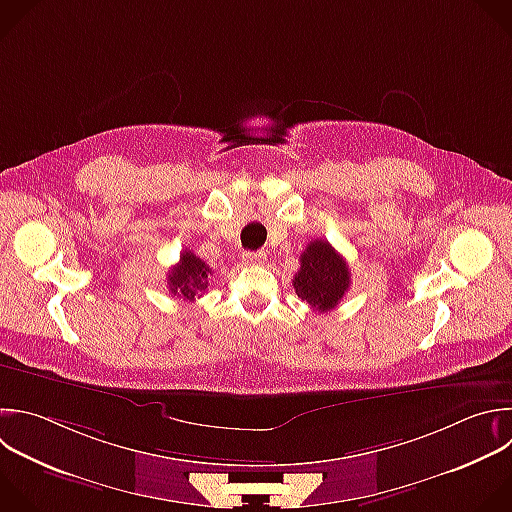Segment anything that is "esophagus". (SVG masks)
<instances>
[{
  "instance_id": "34e87169",
  "label": "esophagus",
  "mask_w": 512,
  "mask_h": 512,
  "mask_svg": "<svg viewBox=\"0 0 512 512\" xmlns=\"http://www.w3.org/2000/svg\"><path fill=\"white\" fill-rule=\"evenodd\" d=\"M265 259H267L265 251H245V253H243V261H245L247 265H259V263H263Z\"/></svg>"
}]
</instances>
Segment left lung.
Instances as JSON below:
<instances>
[{
	"instance_id": "left-lung-1",
	"label": "left lung",
	"mask_w": 512,
	"mask_h": 512,
	"mask_svg": "<svg viewBox=\"0 0 512 512\" xmlns=\"http://www.w3.org/2000/svg\"><path fill=\"white\" fill-rule=\"evenodd\" d=\"M299 271L293 287L299 299L307 301L315 311L333 309L350 289L352 275L348 263L327 241H311L299 257Z\"/></svg>"
}]
</instances>
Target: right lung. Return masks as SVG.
Returning a JSON list of instances; mask_svg holds the SVG:
<instances>
[{"label": "right lung", "mask_w": 512, "mask_h": 512, "mask_svg": "<svg viewBox=\"0 0 512 512\" xmlns=\"http://www.w3.org/2000/svg\"><path fill=\"white\" fill-rule=\"evenodd\" d=\"M211 273V267L201 257L185 249L181 261L168 271V291L187 301H195V297L207 289Z\"/></svg>", "instance_id": "1"}]
</instances>
